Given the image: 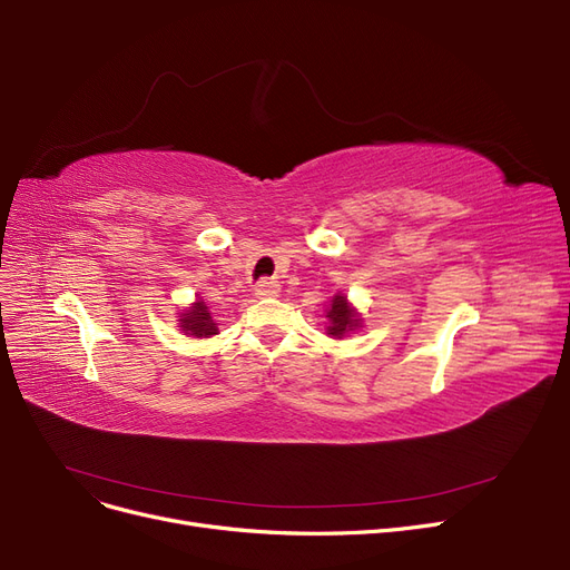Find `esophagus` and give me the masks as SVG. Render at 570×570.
I'll list each match as a JSON object with an SVG mask.
<instances>
[{
	"mask_svg": "<svg viewBox=\"0 0 570 570\" xmlns=\"http://www.w3.org/2000/svg\"><path fill=\"white\" fill-rule=\"evenodd\" d=\"M279 293H282V286L277 282H273V279H263L254 288L256 297H277Z\"/></svg>",
	"mask_w": 570,
	"mask_h": 570,
	"instance_id": "1",
	"label": "esophagus"
}]
</instances>
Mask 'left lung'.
<instances>
[{
  "mask_svg": "<svg viewBox=\"0 0 570 570\" xmlns=\"http://www.w3.org/2000/svg\"><path fill=\"white\" fill-rule=\"evenodd\" d=\"M325 318H327L325 333H327V337H333V340H344L346 335L361 331V327H363L361 312H357L348 303V297L344 293L333 295L331 307H327V312H325Z\"/></svg>",
  "mask_w": 570,
  "mask_h": 570,
  "instance_id": "obj_1",
  "label": "left lung"
}]
</instances>
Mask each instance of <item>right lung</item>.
<instances>
[{"instance_id":"1","label":"right lung","mask_w":570,"mask_h":570,"mask_svg":"<svg viewBox=\"0 0 570 570\" xmlns=\"http://www.w3.org/2000/svg\"><path fill=\"white\" fill-rule=\"evenodd\" d=\"M177 321H179L177 327L187 337L205 340L219 333V323L213 318V312H209V307L200 301V297H196V303H191V307L179 312Z\"/></svg>"}]
</instances>
